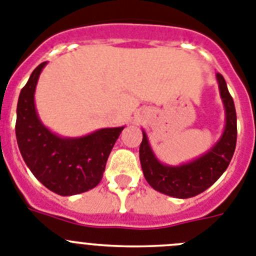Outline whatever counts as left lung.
Returning <instances> with one entry per match:
<instances>
[{
    "instance_id": "obj_1",
    "label": "left lung",
    "mask_w": 256,
    "mask_h": 256,
    "mask_svg": "<svg viewBox=\"0 0 256 256\" xmlns=\"http://www.w3.org/2000/svg\"><path fill=\"white\" fill-rule=\"evenodd\" d=\"M216 81L226 110V126L219 140L198 158L179 166L162 164L156 157L143 130L139 157L144 178L153 190L175 198L194 197L212 186L230 165L237 142V116L226 82L220 73H216Z\"/></svg>"
}]
</instances>
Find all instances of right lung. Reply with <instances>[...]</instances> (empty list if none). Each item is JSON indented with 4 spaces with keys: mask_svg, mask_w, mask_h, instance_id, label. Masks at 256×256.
<instances>
[{
    "mask_svg": "<svg viewBox=\"0 0 256 256\" xmlns=\"http://www.w3.org/2000/svg\"><path fill=\"white\" fill-rule=\"evenodd\" d=\"M46 62L32 72L20 91L15 134L24 162L44 186L60 196L88 192L100 183L106 160L121 128H106L80 138L59 136L41 122L34 91Z\"/></svg>",
    "mask_w": 256,
    "mask_h": 256,
    "instance_id": "obj_1",
    "label": "right lung"
}]
</instances>
